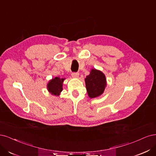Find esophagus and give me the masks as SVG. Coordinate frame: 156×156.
<instances>
[{"mask_svg": "<svg viewBox=\"0 0 156 156\" xmlns=\"http://www.w3.org/2000/svg\"><path fill=\"white\" fill-rule=\"evenodd\" d=\"M72 76L73 77V78H78L79 77V75H80V74H79V73H72Z\"/></svg>", "mask_w": 156, "mask_h": 156, "instance_id": "esophagus-1", "label": "esophagus"}]
</instances>
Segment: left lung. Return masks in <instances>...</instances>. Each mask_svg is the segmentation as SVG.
Returning <instances> with one entry per match:
<instances>
[{"label": "left lung", "instance_id": "1", "mask_svg": "<svg viewBox=\"0 0 156 156\" xmlns=\"http://www.w3.org/2000/svg\"><path fill=\"white\" fill-rule=\"evenodd\" d=\"M85 87L89 98H94L102 94L107 85L105 74L100 70L92 69L85 78Z\"/></svg>", "mask_w": 156, "mask_h": 156}]
</instances>
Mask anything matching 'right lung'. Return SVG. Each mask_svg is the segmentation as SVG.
<instances>
[{
	"label": "right lung",
	"mask_w": 156,
	"mask_h": 156,
	"mask_svg": "<svg viewBox=\"0 0 156 156\" xmlns=\"http://www.w3.org/2000/svg\"><path fill=\"white\" fill-rule=\"evenodd\" d=\"M65 80V78L57 76L49 80L47 85L48 91L54 96H59L63 90V83Z\"/></svg>",
	"instance_id": "1"
}]
</instances>
